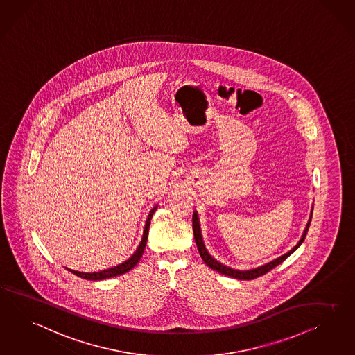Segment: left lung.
<instances>
[{
    "instance_id": "obj_1",
    "label": "left lung",
    "mask_w": 355,
    "mask_h": 355,
    "mask_svg": "<svg viewBox=\"0 0 355 355\" xmlns=\"http://www.w3.org/2000/svg\"><path fill=\"white\" fill-rule=\"evenodd\" d=\"M311 217H313V208H311V211H310V218H309V222L306 223V227H305V230L302 232V236H301V239L298 240L297 244L292 250L287 252L286 254L280 256L278 259H272V261H270L268 263L262 265V266L250 268V270H235V268H231L229 266H226V265H223V263H220L217 259L211 257L208 250L205 248V244H204V240H202L200 220H199V216H198V211H193V214H192V230H193V236H195V241H196L198 250H199V253H200V257L207 263V266H209L211 270L220 272L222 275L230 277V278L239 279V280H252V279L259 278L261 275H265L271 268L278 266L279 263H282L284 259L289 257L295 250H297L298 247L302 244V241L305 240L309 226H310V222H311Z\"/></svg>"
}]
</instances>
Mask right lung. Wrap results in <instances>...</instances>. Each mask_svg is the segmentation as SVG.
Listing matches in <instances>:
<instances>
[{
  "label": "right lung",
  "mask_w": 355,
  "mask_h": 355,
  "mask_svg": "<svg viewBox=\"0 0 355 355\" xmlns=\"http://www.w3.org/2000/svg\"><path fill=\"white\" fill-rule=\"evenodd\" d=\"M157 209V205H155L153 209L148 213L147 216V220L144 223V235H142V239L139 241V245L137 247L135 253L129 257V259L121 262L120 265L114 266V268H105V270H101V271H96V272H81V271H76V270H71L67 268L68 271H71L72 274H75L80 278L87 279V280H103V279L112 278V277H117V275H123L125 272H128L129 270L135 268V265L138 263V261L142 257L144 254V248H146V244H147V235H148V229H150V223H151V218H153V214L155 211Z\"/></svg>",
  "instance_id": "right-lung-1"
}]
</instances>
